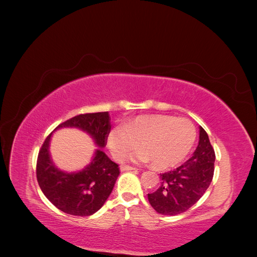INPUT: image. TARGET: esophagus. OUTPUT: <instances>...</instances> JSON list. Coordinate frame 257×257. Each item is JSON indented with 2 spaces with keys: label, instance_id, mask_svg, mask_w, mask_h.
Here are the masks:
<instances>
[{
  "label": "esophagus",
  "instance_id": "esophagus-1",
  "mask_svg": "<svg viewBox=\"0 0 257 257\" xmlns=\"http://www.w3.org/2000/svg\"><path fill=\"white\" fill-rule=\"evenodd\" d=\"M136 167L133 166H128V165H122L121 166V170L122 172H127V170H136Z\"/></svg>",
  "mask_w": 257,
  "mask_h": 257
}]
</instances>
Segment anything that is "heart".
Instances as JSON below:
<instances>
[{
    "instance_id": "1",
    "label": "heart",
    "mask_w": 257,
    "mask_h": 257,
    "mask_svg": "<svg viewBox=\"0 0 257 257\" xmlns=\"http://www.w3.org/2000/svg\"><path fill=\"white\" fill-rule=\"evenodd\" d=\"M196 139L195 125L186 118L157 114L142 115L125 126L113 127L107 137L108 147L116 160H124L139 144L143 149L132 159L136 162H153L165 169L182 162Z\"/></svg>"
}]
</instances>
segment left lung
<instances>
[{"label": "left lung", "instance_id": "1", "mask_svg": "<svg viewBox=\"0 0 257 257\" xmlns=\"http://www.w3.org/2000/svg\"><path fill=\"white\" fill-rule=\"evenodd\" d=\"M215 153L207 132L200 126L199 143L192 158L170 172L161 174V185L148 194L155 211L165 215L183 213L204 195L212 181Z\"/></svg>", "mask_w": 257, "mask_h": 257}]
</instances>
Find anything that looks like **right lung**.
I'll list each match as a JSON object with an SVG mask.
<instances>
[{
  "label": "right lung",
  "instance_id": "add662e5",
  "mask_svg": "<svg viewBox=\"0 0 257 257\" xmlns=\"http://www.w3.org/2000/svg\"><path fill=\"white\" fill-rule=\"evenodd\" d=\"M81 128L103 148L111 125L107 111L81 113L61 123L59 127ZM49 134L42 145L36 162V178L40 188L52 205L71 215L88 216L102 208L120 175L119 165L97 150L91 164L82 172L65 174L54 167L49 157Z\"/></svg>",
  "mask_w": 257,
  "mask_h": 257
}]
</instances>
